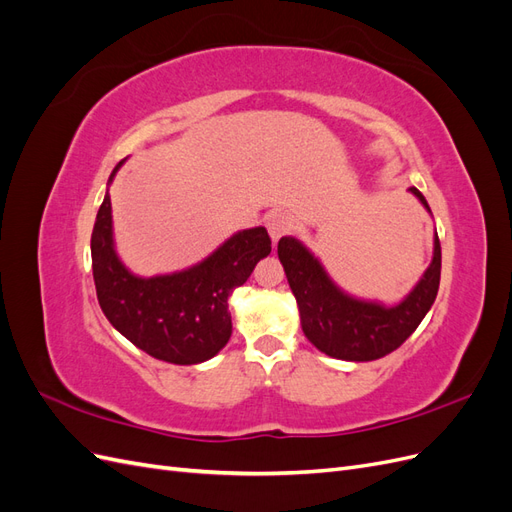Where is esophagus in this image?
<instances>
[{"instance_id":"34e87169","label":"esophagus","mask_w":512,"mask_h":512,"mask_svg":"<svg viewBox=\"0 0 512 512\" xmlns=\"http://www.w3.org/2000/svg\"><path fill=\"white\" fill-rule=\"evenodd\" d=\"M290 228H292V222H290L288 215L282 213V211H275L267 218V230H269L273 243L280 241L284 235H288Z\"/></svg>"}]
</instances>
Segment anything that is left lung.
Returning a JSON list of instances; mask_svg holds the SVG:
<instances>
[{
	"label": "left lung",
	"mask_w": 512,
	"mask_h": 512,
	"mask_svg": "<svg viewBox=\"0 0 512 512\" xmlns=\"http://www.w3.org/2000/svg\"><path fill=\"white\" fill-rule=\"evenodd\" d=\"M410 192L431 213L425 196ZM277 256L297 299L301 329L320 352L342 361H376L397 350L416 331L440 288L442 250L433 235V258L421 280L395 305L352 297L339 288L322 262L294 237H282Z\"/></svg>",
	"instance_id": "obj_1"
}]
</instances>
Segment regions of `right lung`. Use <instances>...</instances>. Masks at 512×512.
<instances>
[{
  "instance_id": "add662e5",
  "label": "right lung",
  "mask_w": 512,
  "mask_h": 512,
  "mask_svg": "<svg viewBox=\"0 0 512 512\" xmlns=\"http://www.w3.org/2000/svg\"><path fill=\"white\" fill-rule=\"evenodd\" d=\"M123 162L113 168L108 185ZM269 254L267 228L256 226L235 232L188 269L141 277L123 265L115 250L108 190L91 232V267L104 316L136 348L175 365L209 361L228 344V297Z\"/></svg>"
}]
</instances>
